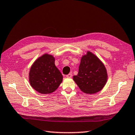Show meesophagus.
<instances>
[{
	"mask_svg": "<svg viewBox=\"0 0 135 135\" xmlns=\"http://www.w3.org/2000/svg\"><path fill=\"white\" fill-rule=\"evenodd\" d=\"M71 77H72V74L71 73H69L67 75V78H71Z\"/></svg>",
	"mask_w": 135,
	"mask_h": 135,
	"instance_id": "34e87169",
	"label": "esophagus"
}]
</instances>
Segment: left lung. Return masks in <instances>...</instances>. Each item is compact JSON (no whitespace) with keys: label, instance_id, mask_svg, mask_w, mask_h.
I'll return each instance as SVG.
<instances>
[{"label":"left lung","instance_id":"obj_1","mask_svg":"<svg viewBox=\"0 0 135 135\" xmlns=\"http://www.w3.org/2000/svg\"><path fill=\"white\" fill-rule=\"evenodd\" d=\"M73 80L81 91L93 94L101 91L108 80V74L102 62L91 52L81 57L79 72Z\"/></svg>","mask_w":135,"mask_h":135}]
</instances>
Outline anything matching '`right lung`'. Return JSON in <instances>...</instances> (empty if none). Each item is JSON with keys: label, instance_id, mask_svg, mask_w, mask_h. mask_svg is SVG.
Returning a JSON list of instances; mask_svg holds the SVG:
<instances>
[{"label": "right lung", "instance_id": "add662e5", "mask_svg": "<svg viewBox=\"0 0 135 135\" xmlns=\"http://www.w3.org/2000/svg\"><path fill=\"white\" fill-rule=\"evenodd\" d=\"M63 76L55 64V57L45 53L32 65L29 74L31 86L42 94L56 90L62 82Z\"/></svg>", "mask_w": 135, "mask_h": 135}]
</instances>
